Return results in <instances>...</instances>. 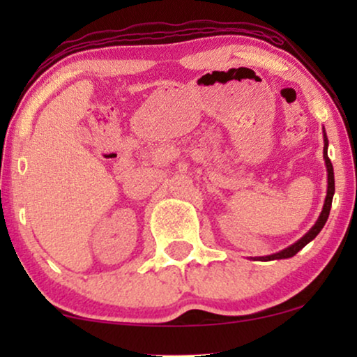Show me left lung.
I'll return each instance as SVG.
<instances>
[{
	"label": "left lung",
	"mask_w": 357,
	"mask_h": 357,
	"mask_svg": "<svg viewBox=\"0 0 357 357\" xmlns=\"http://www.w3.org/2000/svg\"><path fill=\"white\" fill-rule=\"evenodd\" d=\"M324 159H325V165H326V175H328V187H326V197H325V203L324 208H321V213L319 219H317L314 226L310 227V231L302 236L299 241L292 243L284 250H280L278 253H273V255H266V257H255L253 260H260V261H271V260H282V258H291L294 257L297 252L302 250L307 243L314 241V238L319 236V232L324 229L326 219L330 216V208H331V202H333V195H335V174H333V165H331V160L328 159V138H326L325 128H324Z\"/></svg>",
	"instance_id": "1"
}]
</instances>
